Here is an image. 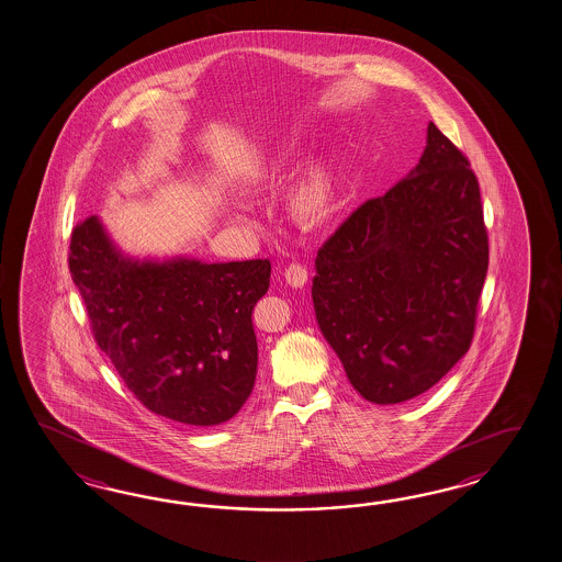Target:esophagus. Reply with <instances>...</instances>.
Masks as SVG:
<instances>
[{
	"label": "esophagus",
	"instance_id": "34e87169",
	"mask_svg": "<svg viewBox=\"0 0 562 562\" xmlns=\"http://www.w3.org/2000/svg\"><path fill=\"white\" fill-rule=\"evenodd\" d=\"M284 278H286L288 284L292 288H302L308 280V270L299 263V261H292L284 270Z\"/></svg>",
	"mask_w": 562,
	"mask_h": 562
}]
</instances>
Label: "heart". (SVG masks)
I'll return each mask as SVG.
<instances>
[{
	"mask_svg": "<svg viewBox=\"0 0 562 562\" xmlns=\"http://www.w3.org/2000/svg\"><path fill=\"white\" fill-rule=\"evenodd\" d=\"M339 201V179L327 165L313 168L294 187L292 206L304 220L318 221L329 217Z\"/></svg>",
	"mask_w": 562,
	"mask_h": 562,
	"instance_id": "heart-1",
	"label": "heart"
}]
</instances>
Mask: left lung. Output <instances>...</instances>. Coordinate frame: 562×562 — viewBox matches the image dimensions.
Segmentation results:
<instances>
[{"instance_id": "obj_1", "label": "left lung", "mask_w": 562, "mask_h": 562, "mask_svg": "<svg viewBox=\"0 0 562 562\" xmlns=\"http://www.w3.org/2000/svg\"><path fill=\"white\" fill-rule=\"evenodd\" d=\"M487 263L477 177L430 122L411 175L316 254V321L361 396L406 402L449 373L473 341Z\"/></svg>"}]
</instances>
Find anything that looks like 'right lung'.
<instances>
[{
	"instance_id": "add662e5",
	"label": "right lung",
	"mask_w": 562,
	"mask_h": 562,
	"mask_svg": "<svg viewBox=\"0 0 562 562\" xmlns=\"http://www.w3.org/2000/svg\"><path fill=\"white\" fill-rule=\"evenodd\" d=\"M69 270L97 345L148 411L191 426L241 411L258 373L251 313L270 260H134L91 215L72 229Z\"/></svg>"
}]
</instances>
